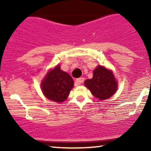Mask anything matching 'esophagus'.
Returning <instances> with one entry per match:
<instances>
[{"label": "esophagus", "mask_w": 151, "mask_h": 151, "mask_svg": "<svg viewBox=\"0 0 151 151\" xmlns=\"http://www.w3.org/2000/svg\"><path fill=\"white\" fill-rule=\"evenodd\" d=\"M84 79L83 77H80V78H78V79H76V84L77 85H81L83 82H84Z\"/></svg>", "instance_id": "1"}]
</instances>
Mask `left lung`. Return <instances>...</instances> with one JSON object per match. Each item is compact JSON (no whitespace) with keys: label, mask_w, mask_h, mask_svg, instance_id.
<instances>
[{"label":"left lung","mask_w":151,"mask_h":151,"mask_svg":"<svg viewBox=\"0 0 151 151\" xmlns=\"http://www.w3.org/2000/svg\"><path fill=\"white\" fill-rule=\"evenodd\" d=\"M93 96L99 100H105L116 93L118 82L111 70H107L101 65L93 70V77L84 81Z\"/></svg>","instance_id":"obj_1"}]
</instances>
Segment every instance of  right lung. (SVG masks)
Segmentation results:
<instances>
[{"label": "right lung", "instance_id": "1", "mask_svg": "<svg viewBox=\"0 0 151 151\" xmlns=\"http://www.w3.org/2000/svg\"><path fill=\"white\" fill-rule=\"evenodd\" d=\"M73 86L72 77L61 70L59 65L50 70L41 82V89L45 97L58 103L67 99Z\"/></svg>", "mask_w": 151, "mask_h": 151}]
</instances>
